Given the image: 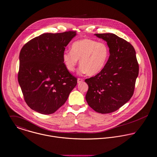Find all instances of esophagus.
Segmentation results:
<instances>
[{
  "instance_id": "obj_1",
  "label": "esophagus",
  "mask_w": 157,
  "mask_h": 157,
  "mask_svg": "<svg viewBox=\"0 0 157 157\" xmlns=\"http://www.w3.org/2000/svg\"><path fill=\"white\" fill-rule=\"evenodd\" d=\"M82 81H83V79H82V78H78V84L82 82Z\"/></svg>"
}]
</instances>
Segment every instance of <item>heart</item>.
<instances>
[{
  "label": "heart",
  "mask_w": 157,
  "mask_h": 157,
  "mask_svg": "<svg viewBox=\"0 0 157 157\" xmlns=\"http://www.w3.org/2000/svg\"><path fill=\"white\" fill-rule=\"evenodd\" d=\"M109 57V49L104 42L90 39H83L74 42L71 52L65 51L63 61L67 69L73 72L79 60L81 73L93 76L101 71Z\"/></svg>",
  "instance_id": "heart-1"
}]
</instances>
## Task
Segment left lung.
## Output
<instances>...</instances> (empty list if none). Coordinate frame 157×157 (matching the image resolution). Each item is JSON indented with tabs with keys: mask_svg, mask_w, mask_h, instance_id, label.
Listing matches in <instances>:
<instances>
[{
	"mask_svg": "<svg viewBox=\"0 0 157 157\" xmlns=\"http://www.w3.org/2000/svg\"><path fill=\"white\" fill-rule=\"evenodd\" d=\"M107 42L110 56L103 70L85 80L89 105L100 113L113 112L133 94L139 65L133 47L113 33L95 34Z\"/></svg>",
	"mask_w": 157,
	"mask_h": 157,
	"instance_id": "8db88e82",
	"label": "left lung"
}]
</instances>
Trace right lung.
I'll list each match as a JSON object with an SVG mask.
<instances>
[{"label":"right lung","mask_w":157,"mask_h":157,"mask_svg":"<svg viewBox=\"0 0 157 157\" xmlns=\"http://www.w3.org/2000/svg\"><path fill=\"white\" fill-rule=\"evenodd\" d=\"M75 31L44 33L22 48L18 81L24 98L32 110L44 115L55 112L77 84L63 61L65 47Z\"/></svg>","instance_id":"1"}]
</instances>
